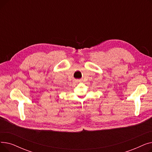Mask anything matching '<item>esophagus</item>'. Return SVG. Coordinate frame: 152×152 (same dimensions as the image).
<instances>
[{
	"instance_id": "esophagus-1",
	"label": "esophagus",
	"mask_w": 152,
	"mask_h": 152,
	"mask_svg": "<svg viewBox=\"0 0 152 152\" xmlns=\"http://www.w3.org/2000/svg\"><path fill=\"white\" fill-rule=\"evenodd\" d=\"M76 83H78V81H77V80H76V81H75Z\"/></svg>"
}]
</instances>
